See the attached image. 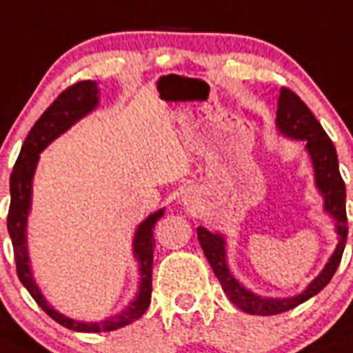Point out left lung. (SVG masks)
<instances>
[{
  "label": "left lung",
  "instance_id": "left-lung-1",
  "mask_svg": "<svg viewBox=\"0 0 353 353\" xmlns=\"http://www.w3.org/2000/svg\"><path fill=\"white\" fill-rule=\"evenodd\" d=\"M276 123L279 132L284 133L285 137L306 142V150L310 154L311 162H313L314 183H316V188L320 189L321 196L325 199V211L332 214L333 220L336 221L335 226L336 233H339V245H336L335 252L330 257V261L326 262L320 276L307 285L301 294L288 299L262 298V296H257L248 291V289H245L232 276L228 265H226L223 236L220 233H211L210 230L199 226L198 240L201 243V248L205 252L211 269L216 274L218 281L223 288L225 294L228 296L230 301L239 306L245 313L261 314V316L284 313V311L292 310V307L299 306L301 303L313 298L314 294H318L332 281L333 274L339 269L348 233L347 210H345V183L342 176H340L335 145L330 140V137L326 135L320 121L304 105L303 99L289 88H281L279 91Z\"/></svg>",
  "mask_w": 353,
  "mask_h": 353
}]
</instances>
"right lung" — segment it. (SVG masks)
<instances>
[{
  "instance_id": "1",
  "label": "right lung",
  "mask_w": 353,
  "mask_h": 353,
  "mask_svg": "<svg viewBox=\"0 0 353 353\" xmlns=\"http://www.w3.org/2000/svg\"><path fill=\"white\" fill-rule=\"evenodd\" d=\"M98 88H96L94 81H79V83L64 89L30 130L10 176L11 203L8 211V233L11 243H13L18 277L37 304L49 314L52 320L65 328L74 330V332L84 333L113 332L121 326L133 323L145 313L152 296V264H154L155 247L154 226L164 214V210L155 211L137 228L135 239H133V254L140 264V288L135 299L121 313L103 321H96V323H89V321L84 323V321L72 320V318L55 311L54 306H50L49 301L43 298L39 285L33 281L27 248V220L30 205H32L33 174H35L40 152L49 145L52 140H55L65 130L72 127L77 120L91 113L98 106Z\"/></svg>"
}]
</instances>
